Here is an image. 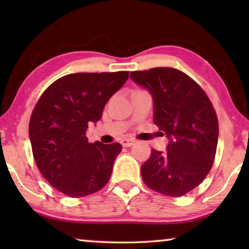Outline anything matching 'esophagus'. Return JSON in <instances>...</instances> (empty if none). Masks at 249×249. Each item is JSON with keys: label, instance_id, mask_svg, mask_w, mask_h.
I'll return each mask as SVG.
<instances>
[{"label": "esophagus", "instance_id": "esophagus-1", "mask_svg": "<svg viewBox=\"0 0 249 249\" xmlns=\"http://www.w3.org/2000/svg\"><path fill=\"white\" fill-rule=\"evenodd\" d=\"M121 145L124 146V147H130V146H132L135 144V141H132V139H122V141L120 142Z\"/></svg>", "mask_w": 249, "mask_h": 249}]
</instances>
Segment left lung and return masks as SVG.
Masks as SVG:
<instances>
[{
    "mask_svg": "<svg viewBox=\"0 0 249 249\" xmlns=\"http://www.w3.org/2000/svg\"><path fill=\"white\" fill-rule=\"evenodd\" d=\"M130 78L152 95L153 122L169 139L165 152L152 149L141 168L142 180L164 195H185L212 168L219 138L215 111L202 88L173 68L132 71Z\"/></svg>",
    "mask_w": 249,
    "mask_h": 249,
    "instance_id": "left-lung-1",
    "label": "left lung"
}]
</instances>
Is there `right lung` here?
Listing matches in <instances>:
<instances>
[{
  "instance_id": "1",
  "label": "right lung",
  "mask_w": 249,
  "mask_h": 249,
  "mask_svg": "<svg viewBox=\"0 0 249 249\" xmlns=\"http://www.w3.org/2000/svg\"><path fill=\"white\" fill-rule=\"evenodd\" d=\"M128 79V71L71 73L40 96L29 122L34 159L44 178L69 197L90 195L110 180L119 142L89 144L88 124L101 120L105 104Z\"/></svg>"
}]
</instances>
